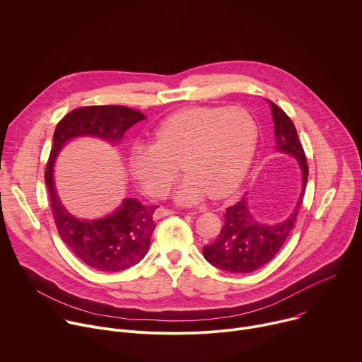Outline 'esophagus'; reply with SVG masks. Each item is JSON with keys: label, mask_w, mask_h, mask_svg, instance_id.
<instances>
[{"label": "esophagus", "mask_w": 362, "mask_h": 362, "mask_svg": "<svg viewBox=\"0 0 362 362\" xmlns=\"http://www.w3.org/2000/svg\"><path fill=\"white\" fill-rule=\"evenodd\" d=\"M171 214H174V211H171V210H168V209H164V207H159V209L155 210L153 218H155V220H159V218H164V217L171 216Z\"/></svg>", "instance_id": "obj_1"}]
</instances>
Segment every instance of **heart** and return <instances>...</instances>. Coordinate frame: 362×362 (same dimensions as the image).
Returning a JSON list of instances; mask_svg holds the SVG:
<instances>
[{
	"label": "heart",
	"mask_w": 362,
	"mask_h": 362,
	"mask_svg": "<svg viewBox=\"0 0 362 362\" xmlns=\"http://www.w3.org/2000/svg\"><path fill=\"white\" fill-rule=\"evenodd\" d=\"M257 141L259 127L249 110L195 106L164 120L153 144L136 145L129 165L148 194L163 197L182 164L188 175L174 198L192 206L209 194L223 198L234 192L252 165Z\"/></svg>",
	"instance_id": "b5f03b06"
}]
</instances>
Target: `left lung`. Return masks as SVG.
Segmentation results:
<instances>
[{"instance_id":"8db88e82","label":"left lung","mask_w":362,"mask_h":362,"mask_svg":"<svg viewBox=\"0 0 362 362\" xmlns=\"http://www.w3.org/2000/svg\"><path fill=\"white\" fill-rule=\"evenodd\" d=\"M273 115L276 151L295 156L302 171V192L292 214L282 223L262 224L250 213L247 198L228 207L224 226L214 242L204 246L203 255L213 266L230 273H252L269 263L291 234L303 202L308 182V164L292 119L276 103L269 100Z\"/></svg>"}]
</instances>
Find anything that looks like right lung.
Masks as SVG:
<instances>
[{
    "mask_svg": "<svg viewBox=\"0 0 362 362\" xmlns=\"http://www.w3.org/2000/svg\"><path fill=\"white\" fill-rule=\"evenodd\" d=\"M144 119L146 117L142 112L127 106H85L67 113L53 135L45 178L57 231L77 259L102 272L125 270L145 257L155 228L152 216L156 206H144L135 198H125L107 217L78 220L69 214L57 197L53 181L54 160L73 138L96 136L115 145Z\"/></svg>",
    "mask_w": 362,
    "mask_h": 362,
    "instance_id": "right-lung-1",
    "label": "right lung"
}]
</instances>
